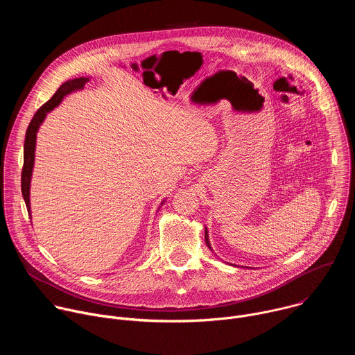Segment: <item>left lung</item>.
<instances>
[{
    "label": "left lung",
    "mask_w": 355,
    "mask_h": 355,
    "mask_svg": "<svg viewBox=\"0 0 355 355\" xmlns=\"http://www.w3.org/2000/svg\"><path fill=\"white\" fill-rule=\"evenodd\" d=\"M205 243H207V245L212 250V247H211V241H209V234H208V229L205 227Z\"/></svg>",
    "instance_id": "left-lung-1"
}]
</instances>
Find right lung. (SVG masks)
Returning <instances> with one entry per match:
<instances>
[{
  "mask_svg": "<svg viewBox=\"0 0 355 355\" xmlns=\"http://www.w3.org/2000/svg\"><path fill=\"white\" fill-rule=\"evenodd\" d=\"M89 81V77H78V78H73L69 80L66 83H63L59 89L55 92V95L50 98L47 103L40 107L37 110V112L35 114V116L32 118L28 129H26V135H25V144H24V168H22V195L25 199V204L31 216V180H32V173H33V164H35V150H36V135L37 130L40 128V125L43 123L46 115L53 111L58 105H60V103L63 101V98L74 91L83 89L85 83ZM166 199L160 204H164ZM159 208V209H160ZM32 218V216H31Z\"/></svg>",
  "mask_w": 355,
  "mask_h": 355,
  "instance_id": "add662e5",
  "label": "right lung"
}]
</instances>
